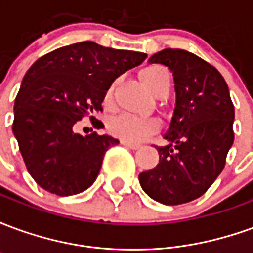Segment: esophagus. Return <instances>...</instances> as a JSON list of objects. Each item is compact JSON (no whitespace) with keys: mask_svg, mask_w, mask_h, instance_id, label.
Masks as SVG:
<instances>
[{"mask_svg":"<svg viewBox=\"0 0 253 253\" xmlns=\"http://www.w3.org/2000/svg\"><path fill=\"white\" fill-rule=\"evenodd\" d=\"M121 143L123 145V146H126V148L128 149H132V150H137V149L141 148V145H139V143H132L130 142V141H127V139H122Z\"/></svg>","mask_w":253,"mask_h":253,"instance_id":"esophagus-1","label":"esophagus"}]
</instances>
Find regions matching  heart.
<instances>
[{
    "label": "heart",
    "instance_id": "obj_1",
    "mask_svg": "<svg viewBox=\"0 0 253 253\" xmlns=\"http://www.w3.org/2000/svg\"><path fill=\"white\" fill-rule=\"evenodd\" d=\"M139 78L142 84L146 86L149 92L154 93L160 85L169 80V74L161 66H148L139 72ZM114 93V85L105 90L104 93V104L110 105ZM110 130L112 134L118 137L131 141V142H139L150 134L159 130V122L150 118H137V116L122 114L115 116L110 122Z\"/></svg>",
    "mask_w": 253,
    "mask_h": 253
}]
</instances>
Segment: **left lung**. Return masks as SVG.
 <instances>
[{
  "label": "left lung",
  "instance_id": "obj_1",
  "mask_svg": "<svg viewBox=\"0 0 253 253\" xmlns=\"http://www.w3.org/2000/svg\"><path fill=\"white\" fill-rule=\"evenodd\" d=\"M148 62L173 73L176 101L159 164L138 179L154 201L181 205L203 195L222 172L233 145L234 107L221 73L195 54L164 48Z\"/></svg>",
  "mask_w": 253,
  "mask_h": 253
}]
</instances>
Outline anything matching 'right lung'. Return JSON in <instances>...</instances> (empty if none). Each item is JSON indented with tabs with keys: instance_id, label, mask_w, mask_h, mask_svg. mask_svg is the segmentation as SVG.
<instances>
[{
	"instance_id": "add662e5",
	"label": "right lung",
	"mask_w": 253,
	"mask_h": 253,
	"mask_svg": "<svg viewBox=\"0 0 253 253\" xmlns=\"http://www.w3.org/2000/svg\"><path fill=\"white\" fill-rule=\"evenodd\" d=\"M146 57L81 42L48 52L28 69L14 100L12 130L27 169L43 190L69 196L93 184L105 152L119 141L108 134L81 135L74 126L103 111L111 84Z\"/></svg>"
}]
</instances>
